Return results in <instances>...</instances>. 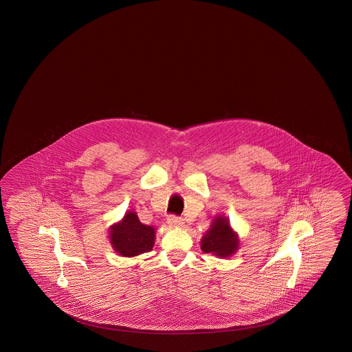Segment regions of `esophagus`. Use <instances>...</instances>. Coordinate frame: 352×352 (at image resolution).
Wrapping results in <instances>:
<instances>
[{
    "label": "esophagus",
    "instance_id": "esophagus-1",
    "mask_svg": "<svg viewBox=\"0 0 352 352\" xmlns=\"http://www.w3.org/2000/svg\"><path fill=\"white\" fill-rule=\"evenodd\" d=\"M168 224L171 227H181V226H183V219L181 217L170 215V217H168Z\"/></svg>",
    "mask_w": 352,
    "mask_h": 352
}]
</instances>
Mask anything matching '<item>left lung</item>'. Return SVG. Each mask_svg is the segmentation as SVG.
<instances>
[{"mask_svg": "<svg viewBox=\"0 0 352 352\" xmlns=\"http://www.w3.org/2000/svg\"><path fill=\"white\" fill-rule=\"evenodd\" d=\"M239 236L234 232L230 221L222 215L214 218L210 228L201 239V250L204 253H212L214 256L227 258L239 249Z\"/></svg>", "mask_w": 352, "mask_h": 352, "instance_id": "obj_1", "label": "left lung"}]
</instances>
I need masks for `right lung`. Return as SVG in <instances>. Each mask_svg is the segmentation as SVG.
I'll return each mask as SVG.
<instances>
[{
  "label": "right lung",
  "mask_w": 352,
  "mask_h": 352,
  "mask_svg": "<svg viewBox=\"0 0 352 352\" xmlns=\"http://www.w3.org/2000/svg\"><path fill=\"white\" fill-rule=\"evenodd\" d=\"M155 237V228L142 223L135 212H128L118 223L109 228L111 245L122 256H135L151 252Z\"/></svg>",
  "instance_id": "right-lung-1"
}]
</instances>
